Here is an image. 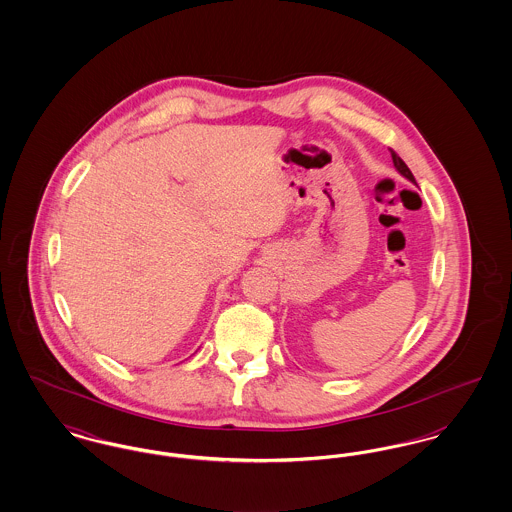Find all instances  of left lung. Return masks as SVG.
<instances>
[{"mask_svg": "<svg viewBox=\"0 0 512 512\" xmlns=\"http://www.w3.org/2000/svg\"><path fill=\"white\" fill-rule=\"evenodd\" d=\"M390 151H391V159H393V167H395V169H397V172H399V174H403V176H405V178H407V180H411V182H413V184H416V180H414L413 172L409 171V167H407V165H405V161H403V159H401V157H399V155H397V153H395V151H393V149H390Z\"/></svg>", "mask_w": 512, "mask_h": 512, "instance_id": "1", "label": "left lung"}]
</instances>
